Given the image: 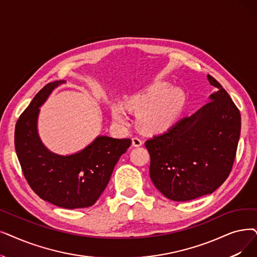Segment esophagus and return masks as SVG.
<instances>
[{
    "instance_id": "34e87169",
    "label": "esophagus",
    "mask_w": 257,
    "mask_h": 257,
    "mask_svg": "<svg viewBox=\"0 0 257 257\" xmlns=\"http://www.w3.org/2000/svg\"><path fill=\"white\" fill-rule=\"evenodd\" d=\"M132 145L135 147H140V146H142V145H143V141H142L141 138L135 137V138H132Z\"/></svg>"
}]
</instances>
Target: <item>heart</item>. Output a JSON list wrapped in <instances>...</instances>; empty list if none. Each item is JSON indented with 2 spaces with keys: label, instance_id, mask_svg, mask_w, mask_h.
I'll return each mask as SVG.
<instances>
[{
  "label": "heart",
  "instance_id": "heart-1",
  "mask_svg": "<svg viewBox=\"0 0 257 257\" xmlns=\"http://www.w3.org/2000/svg\"><path fill=\"white\" fill-rule=\"evenodd\" d=\"M185 104L186 94L182 89L169 88V84L165 82H154L126 99L128 109L140 111V125L152 133L168 130L180 116ZM112 115L119 124H127L129 120L121 105L113 106Z\"/></svg>",
  "mask_w": 257,
  "mask_h": 257
}]
</instances>
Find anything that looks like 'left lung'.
Wrapping results in <instances>:
<instances>
[{
    "mask_svg": "<svg viewBox=\"0 0 257 257\" xmlns=\"http://www.w3.org/2000/svg\"><path fill=\"white\" fill-rule=\"evenodd\" d=\"M217 91L195 113L145 143L150 154V178L174 202L211 194L229 176L240 136L238 108L210 74Z\"/></svg>",
    "mask_w": 257,
    "mask_h": 257,
    "instance_id": "8db88e82",
    "label": "left lung"
}]
</instances>
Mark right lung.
Returning <instances> with one entry per match:
<instances>
[{
	"label": "right lung",
	"instance_id": "obj_1",
	"mask_svg": "<svg viewBox=\"0 0 257 257\" xmlns=\"http://www.w3.org/2000/svg\"><path fill=\"white\" fill-rule=\"evenodd\" d=\"M55 81L42 88L19 117L15 146L27 183L42 199L65 209L87 208L101 196L120 155L130 147V139L97 137L82 151L59 155L40 140L37 122L40 107L55 87Z\"/></svg>",
	"mask_w": 257,
	"mask_h": 257
}]
</instances>
